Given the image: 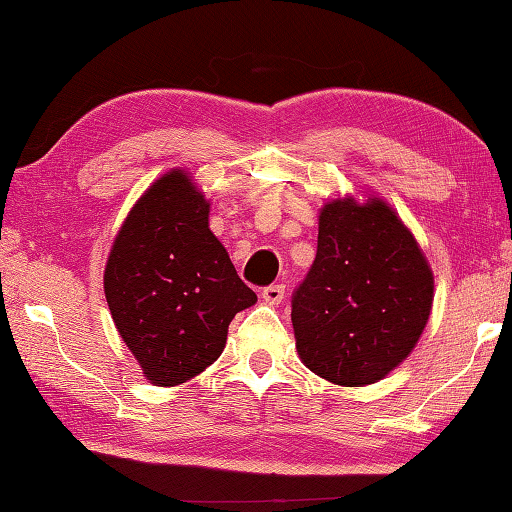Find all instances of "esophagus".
Wrapping results in <instances>:
<instances>
[{
  "label": "esophagus",
  "mask_w": 512,
  "mask_h": 512,
  "mask_svg": "<svg viewBox=\"0 0 512 512\" xmlns=\"http://www.w3.org/2000/svg\"><path fill=\"white\" fill-rule=\"evenodd\" d=\"M286 295V286L284 284H273L262 290V299L266 303H270V306H277V303H281V299H284Z\"/></svg>",
  "instance_id": "34e87169"
}]
</instances>
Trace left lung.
Wrapping results in <instances>:
<instances>
[{
  "label": "left lung",
  "mask_w": 512,
  "mask_h": 512,
  "mask_svg": "<svg viewBox=\"0 0 512 512\" xmlns=\"http://www.w3.org/2000/svg\"><path fill=\"white\" fill-rule=\"evenodd\" d=\"M431 306L433 270L391 204L367 193L321 206L317 257L292 299L310 372L343 387L378 383L413 352Z\"/></svg>",
  "instance_id": "obj_1"
}]
</instances>
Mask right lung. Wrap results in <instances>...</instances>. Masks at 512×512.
Listing matches in <instances>:
<instances>
[{"label": "right lung", "instance_id": "1", "mask_svg": "<svg viewBox=\"0 0 512 512\" xmlns=\"http://www.w3.org/2000/svg\"><path fill=\"white\" fill-rule=\"evenodd\" d=\"M209 213L191 173L171 169L136 200L107 255L103 290L114 325L156 387L182 385L213 365L235 314L257 301Z\"/></svg>", "mask_w": 512, "mask_h": 512}]
</instances>
